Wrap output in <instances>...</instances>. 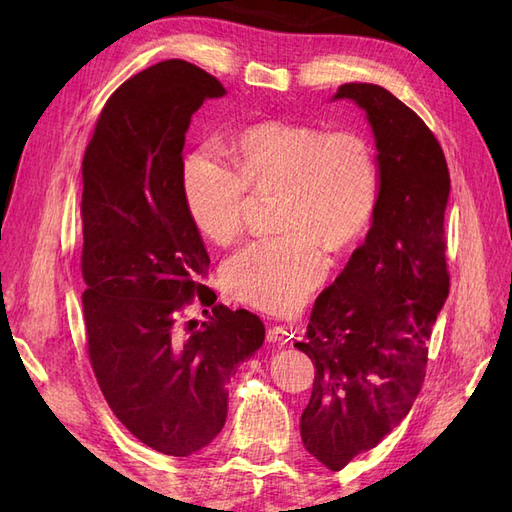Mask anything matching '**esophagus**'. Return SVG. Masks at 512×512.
Returning <instances> with one entry per match:
<instances>
[{"mask_svg":"<svg viewBox=\"0 0 512 512\" xmlns=\"http://www.w3.org/2000/svg\"><path fill=\"white\" fill-rule=\"evenodd\" d=\"M292 339V329L284 327V324H275L267 331V342L269 344H286Z\"/></svg>","mask_w":512,"mask_h":512,"instance_id":"esophagus-1","label":"esophagus"}]
</instances>
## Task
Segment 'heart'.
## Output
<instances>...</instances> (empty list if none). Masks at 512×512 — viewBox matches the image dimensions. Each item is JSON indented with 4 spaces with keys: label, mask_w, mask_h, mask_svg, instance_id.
<instances>
[{
    "label": "heart",
    "mask_w": 512,
    "mask_h": 512,
    "mask_svg": "<svg viewBox=\"0 0 512 512\" xmlns=\"http://www.w3.org/2000/svg\"><path fill=\"white\" fill-rule=\"evenodd\" d=\"M230 158L235 169L209 147L188 156L185 209L207 241L228 245L243 228L247 190L280 196L275 226L284 235L230 254L222 284L232 299L260 312L288 314L327 275V245L346 250L369 226L380 188L376 151L354 130L267 121L243 130Z\"/></svg>",
    "instance_id": "obj_1"
}]
</instances>
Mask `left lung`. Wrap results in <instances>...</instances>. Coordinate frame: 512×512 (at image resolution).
Returning a JSON list of instances; mask_svg holds the SVG:
<instances>
[{
	"instance_id": "8db88e82",
	"label": "left lung",
	"mask_w": 512,
	"mask_h": 512,
	"mask_svg": "<svg viewBox=\"0 0 512 512\" xmlns=\"http://www.w3.org/2000/svg\"><path fill=\"white\" fill-rule=\"evenodd\" d=\"M331 100L365 111L380 168L365 243L322 290L305 339L294 342L316 367L301 440L339 472L404 421L423 386L427 342L448 297L451 177L436 136L389 89L346 83Z\"/></svg>"
}]
</instances>
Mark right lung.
Returning <instances> with one entry per match:
<instances>
[{
  "mask_svg": "<svg viewBox=\"0 0 512 512\" xmlns=\"http://www.w3.org/2000/svg\"><path fill=\"white\" fill-rule=\"evenodd\" d=\"M215 76L166 59L104 104L83 158V314L91 367L119 421L153 451L190 457L218 436L226 384L265 342L247 309L215 305L209 254L185 209V132ZM205 323L178 320L192 296Z\"/></svg>",
  "mask_w": 512,
  "mask_h": 512,
  "instance_id": "right-lung-1",
  "label": "right lung"
}]
</instances>
